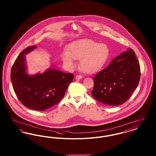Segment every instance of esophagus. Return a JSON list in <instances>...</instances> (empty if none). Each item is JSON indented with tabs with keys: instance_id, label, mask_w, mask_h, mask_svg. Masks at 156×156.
I'll use <instances>...</instances> for the list:
<instances>
[{
	"instance_id": "1",
	"label": "esophagus",
	"mask_w": 156,
	"mask_h": 156,
	"mask_svg": "<svg viewBox=\"0 0 156 156\" xmlns=\"http://www.w3.org/2000/svg\"><path fill=\"white\" fill-rule=\"evenodd\" d=\"M82 78V76L81 75H76L75 76V78L77 80H80V79H81Z\"/></svg>"
}]
</instances>
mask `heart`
Returning a JSON list of instances; mask_svg holds the SVG:
<instances>
[{"instance_id": "heart-1", "label": "heart", "mask_w": 156, "mask_h": 156, "mask_svg": "<svg viewBox=\"0 0 156 156\" xmlns=\"http://www.w3.org/2000/svg\"><path fill=\"white\" fill-rule=\"evenodd\" d=\"M110 50L108 45L89 39H82L70 44L68 51L61 54L63 63L69 69L75 67V59H80V66L87 73L100 70L109 58Z\"/></svg>"}]
</instances>
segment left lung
Listing matches in <instances>:
<instances>
[{
    "instance_id": "obj_1",
    "label": "left lung",
    "mask_w": 156,
    "mask_h": 156,
    "mask_svg": "<svg viewBox=\"0 0 156 156\" xmlns=\"http://www.w3.org/2000/svg\"><path fill=\"white\" fill-rule=\"evenodd\" d=\"M140 78V67L131 48L112 60L109 66L94 77L92 95L109 106L123 104L137 88Z\"/></svg>"
}]
</instances>
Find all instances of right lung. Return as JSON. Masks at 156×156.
<instances>
[{
  "label": "right lung",
  "mask_w": 156,
  "mask_h": 156,
  "mask_svg": "<svg viewBox=\"0 0 156 156\" xmlns=\"http://www.w3.org/2000/svg\"><path fill=\"white\" fill-rule=\"evenodd\" d=\"M37 47L30 46L23 50L11 69V81L15 94L26 107L43 111L58 104L64 97L74 75L50 68L43 74L26 73L25 55Z\"/></svg>",
  "instance_id": "1"
}]
</instances>
